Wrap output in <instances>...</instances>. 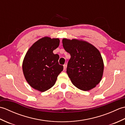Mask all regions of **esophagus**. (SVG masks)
<instances>
[{
	"label": "esophagus",
	"mask_w": 125,
	"mask_h": 125,
	"mask_svg": "<svg viewBox=\"0 0 125 125\" xmlns=\"http://www.w3.org/2000/svg\"><path fill=\"white\" fill-rule=\"evenodd\" d=\"M66 67H67V65H66V64H64V65H63V69H64V70H65Z\"/></svg>",
	"instance_id": "1"
}]
</instances>
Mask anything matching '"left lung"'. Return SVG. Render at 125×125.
I'll use <instances>...</instances> for the list:
<instances>
[{
    "label": "left lung",
    "mask_w": 125,
    "mask_h": 125,
    "mask_svg": "<svg viewBox=\"0 0 125 125\" xmlns=\"http://www.w3.org/2000/svg\"><path fill=\"white\" fill-rule=\"evenodd\" d=\"M62 43L71 56L67 73L73 85L85 91L94 88L102 80L104 68L99 50L82 40L63 39Z\"/></svg>",
    "instance_id": "obj_1"
}]
</instances>
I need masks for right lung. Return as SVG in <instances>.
<instances>
[{
	"label": "right lung",
	"instance_id": "add662e5",
	"mask_svg": "<svg viewBox=\"0 0 125 125\" xmlns=\"http://www.w3.org/2000/svg\"><path fill=\"white\" fill-rule=\"evenodd\" d=\"M59 44V39L45 36L36 41L26 52L22 71L33 89L44 92L54 85L63 69V66L58 64L59 55L53 53Z\"/></svg>",
	"mask_w": 125,
	"mask_h": 125
}]
</instances>
